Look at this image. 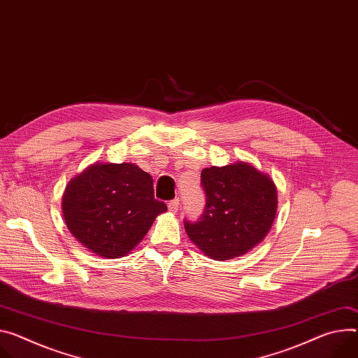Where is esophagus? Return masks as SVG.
Instances as JSON below:
<instances>
[{
	"label": "esophagus",
	"instance_id": "esophagus-1",
	"mask_svg": "<svg viewBox=\"0 0 358 358\" xmlns=\"http://www.w3.org/2000/svg\"><path fill=\"white\" fill-rule=\"evenodd\" d=\"M178 206H180V200H178V199L171 200V201L169 203V211L173 213V214H176V213L178 211Z\"/></svg>",
	"mask_w": 358,
	"mask_h": 358
}]
</instances>
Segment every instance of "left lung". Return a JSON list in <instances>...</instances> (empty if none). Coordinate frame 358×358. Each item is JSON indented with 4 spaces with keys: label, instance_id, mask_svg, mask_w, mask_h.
I'll list each match as a JSON object with an SVG mask.
<instances>
[{
    "label": "left lung",
    "instance_id": "1",
    "mask_svg": "<svg viewBox=\"0 0 358 358\" xmlns=\"http://www.w3.org/2000/svg\"><path fill=\"white\" fill-rule=\"evenodd\" d=\"M206 208L196 222H184L189 240L208 258L244 255L268 234L277 214V187L268 174L237 161L201 171Z\"/></svg>",
    "mask_w": 358,
    "mask_h": 358
}]
</instances>
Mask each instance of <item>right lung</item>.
<instances>
[{
    "mask_svg": "<svg viewBox=\"0 0 358 358\" xmlns=\"http://www.w3.org/2000/svg\"><path fill=\"white\" fill-rule=\"evenodd\" d=\"M166 211L154 199L151 176L133 162H94L62 194L67 229L96 257H125Z\"/></svg>",
    "mask_w": 358,
    "mask_h": 358,
    "instance_id": "right-lung-1",
    "label": "right lung"
}]
</instances>
